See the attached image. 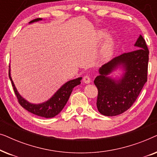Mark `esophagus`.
Here are the masks:
<instances>
[{
  "label": "esophagus",
  "mask_w": 157,
  "mask_h": 157,
  "mask_svg": "<svg viewBox=\"0 0 157 157\" xmlns=\"http://www.w3.org/2000/svg\"><path fill=\"white\" fill-rule=\"evenodd\" d=\"M83 81L85 83H91V77H90L89 75H86V76H83Z\"/></svg>",
  "instance_id": "obj_1"
}]
</instances>
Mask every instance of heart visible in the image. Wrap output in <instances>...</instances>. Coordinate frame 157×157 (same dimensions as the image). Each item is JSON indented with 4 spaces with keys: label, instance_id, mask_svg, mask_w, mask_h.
Masks as SVG:
<instances>
[{
    "label": "heart",
    "instance_id": "b5f03b06",
    "mask_svg": "<svg viewBox=\"0 0 157 157\" xmlns=\"http://www.w3.org/2000/svg\"><path fill=\"white\" fill-rule=\"evenodd\" d=\"M108 36V33L104 31H100L98 32L97 37H96V43L99 44L102 41V40L104 39ZM115 49V44L114 41L110 38L108 40H106V42L105 43V44L103 46L101 49V51L100 53V60L103 62L107 61L112 56L113 52H114Z\"/></svg>",
    "mask_w": 157,
    "mask_h": 157
}]
</instances>
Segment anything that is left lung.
I'll return each instance as SVG.
<instances>
[{
  "mask_svg": "<svg viewBox=\"0 0 157 157\" xmlns=\"http://www.w3.org/2000/svg\"><path fill=\"white\" fill-rule=\"evenodd\" d=\"M134 46L136 50L113 58L100 68L94 84L98 89L96 106L104 116L113 117L128 110L136 100L147 81L149 49L140 35ZM122 65L125 72L117 81L108 75Z\"/></svg>",
  "mask_w": 157,
  "mask_h": 157,
  "instance_id": "left-lung-1",
  "label": "left lung"
}]
</instances>
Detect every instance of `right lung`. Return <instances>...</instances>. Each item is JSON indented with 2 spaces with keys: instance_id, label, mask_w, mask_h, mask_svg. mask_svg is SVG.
I'll list each match as a JSON object with an SVG mask.
<instances>
[{
  "instance_id": "right-lung-1",
  "label": "right lung",
  "mask_w": 157,
  "mask_h": 157,
  "mask_svg": "<svg viewBox=\"0 0 157 157\" xmlns=\"http://www.w3.org/2000/svg\"><path fill=\"white\" fill-rule=\"evenodd\" d=\"M42 18H36L34 20L30 21L29 23L36 22V21H41ZM10 67V66H9ZM9 78L11 81L12 86L13 87V90L16 97L18 98V101L23 108L31 112L33 114L37 115L38 117H41L44 118H52L59 114L62 111L63 107L67 103L69 96L73 91V89L77 85L81 83V77L77 78L74 80L68 81L65 84H63L58 91L56 92L54 95L51 97L50 99L46 102L42 103L39 104H33L29 103L26 100L24 99L20 94H18L16 88L13 82L11 76L10 74L9 69Z\"/></svg>"
}]
</instances>
